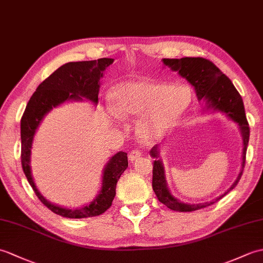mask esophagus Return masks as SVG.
I'll list each match as a JSON object with an SVG mask.
<instances>
[{
    "mask_svg": "<svg viewBox=\"0 0 263 263\" xmlns=\"http://www.w3.org/2000/svg\"><path fill=\"white\" fill-rule=\"evenodd\" d=\"M140 157H141V152L138 149H135V150H132V152L128 153V160L132 161V163L133 161H137Z\"/></svg>",
    "mask_w": 263,
    "mask_h": 263,
    "instance_id": "esophagus-1",
    "label": "esophagus"
}]
</instances>
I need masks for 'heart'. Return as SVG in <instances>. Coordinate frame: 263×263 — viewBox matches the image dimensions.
I'll return each instance as SVG.
<instances>
[{
  "label": "heart",
  "instance_id": "heart-1",
  "mask_svg": "<svg viewBox=\"0 0 263 263\" xmlns=\"http://www.w3.org/2000/svg\"><path fill=\"white\" fill-rule=\"evenodd\" d=\"M191 103L189 88L148 79L122 82L113 92V109L138 121L137 131L147 141L157 140L174 126Z\"/></svg>",
  "mask_w": 263,
  "mask_h": 263
}]
</instances>
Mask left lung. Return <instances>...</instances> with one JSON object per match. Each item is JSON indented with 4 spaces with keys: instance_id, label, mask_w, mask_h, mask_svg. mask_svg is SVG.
I'll list each match as a JSON object with an SVG mask.
<instances>
[{
    "instance_id": "obj_1",
    "label": "left lung",
    "mask_w": 263,
    "mask_h": 263,
    "mask_svg": "<svg viewBox=\"0 0 263 263\" xmlns=\"http://www.w3.org/2000/svg\"><path fill=\"white\" fill-rule=\"evenodd\" d=\"M163 62L165 65L170 66L173 71L178 72L181 77L191 83L197 92L198 99H203L206 104V109L219 110L225 113L232 121L237 123L241 128L243 137V163L242 170L239 173L236 181L233 185L227 190V192L220 195L215 201L211 202H204L199 204L183 203L180 200L173 197L168 187H167L165 180L164 166L161 164L159 158L158 146L156 144L150 150V155L156 160L154 161L153 168V190L156 197L164 203L167 208L175 211H194L205 208L212 203L220 200L225 194L237 185L238 181L241 180L245 166V156H247V148L250 138V127L245 116V109L241 95L238 93L236 88L234 87L230 78L225 76L211 61L203 58H182V59H164Z\"/></svg>"
}]
</instances>
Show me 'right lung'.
Here are the masks:
<instances>
[{
    "label": "right lung",
    "mask_w": 263,
    "mask_h": 263,
    "mask_svg": "<svg viewBox=\"0 0 263 263\" xmlns=\"http://www.w3.org/2000/svg\"><path fill=\"white\" fill-rule=\"evenodd\" d=\"M113 59L66 63L46 78L32 93L21 117V165L28 182L41 202L54 214L66 218H87L104 214L113 202L116 184L122 173L126 170L127 154L120 152L109 159L105 166L103 186L92 202L77 209H66L55 205L43 197L33 183L30 172V152L32 139L39 125L49 110L65 100H82L85 97L92 103H98L99 80L103 72L113 63Z\"/></svg>",
    "instance_id": "right-lung-1"
}]
</instances>
